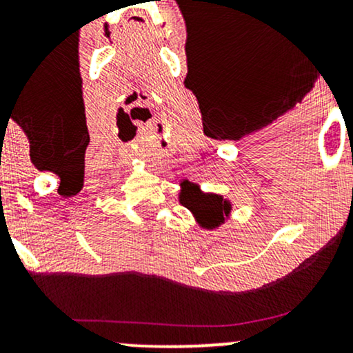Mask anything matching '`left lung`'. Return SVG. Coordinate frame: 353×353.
Wrapping results in <instances>:
<instances>
[{"mask_svg": "<svg viewBox=\"0 0 353 353\" xmlns=\"http://www.w3.org/2000/svg\"><path fill=\"white\" fill-rule=\"evenodd\" d=\"M181 188L179 202L192 212L199 228L217 229L230 216L232 204L221 194L204 192L192 182H182Z\"/></svg>", "mask_w": 353, "mask_h": 353, "instance_id": "obj_1", "label": "left lung"}]
</instances>
